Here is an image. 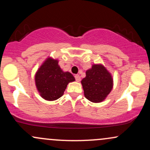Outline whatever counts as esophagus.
Listing matches in <instances>:
<instances>
[{"mask_svg": "<svg viewBox=\"0 0 150 150\" xmlns=\"http://www.w3.org/2000/svg\"><path fill=\"white\" fill-rule=\"evenodd\" d=\"M75 80L77 81V82H80V77L79 75H75Z\"/></svg>", "mask_w": 150, "mask_h": 150, "instance_id": "obj_1", "label": "esophagus"}]
</instances>
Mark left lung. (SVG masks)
<instances>
[{
    "mask_svg": "<svg viewBox=\"0 0 150 150\" xmlns=\"http://www.w3.org/2000/svg\"><path fill=\"white\" fill-rule=\"evenodd\" d=\"M84 94L92 102H101L112 89L113 80L111 74L101 65H93L86 71V77L81 81Z\"/></svg>",
    "mask_w": 150,
    "mask_h": 150,
    "instance_id": "1",
    "label": "left lung"
}]
</instances>
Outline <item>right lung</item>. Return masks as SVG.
I'll use <instances>...</instances> for the list:
<instances>
[{"instance_id": "1", "label": "right lung", "mask_w": 150, "mask_h": 150, "mask_svg": "<svg viewBox=\"0 0 150 150\" xmlns=\"http://www.w3.org/2000/svg\"><path fill=\"white\" fill-rule=\"evenodd\" d=\"M58 63L57 60L48 58L36 74L37 88L46 100H56L62 97L68 84L75 80L69 72L62 71Z\"/></svg>"}]
</instances>
